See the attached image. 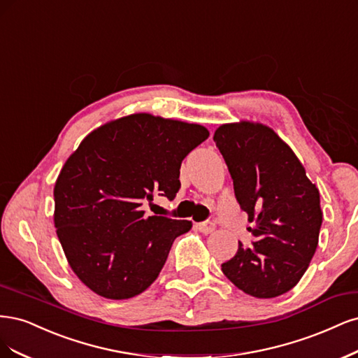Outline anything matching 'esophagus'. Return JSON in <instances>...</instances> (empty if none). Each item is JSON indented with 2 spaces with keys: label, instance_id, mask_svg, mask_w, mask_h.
I'll return each instance as SVG.
<instances>
[{
  "label": "esophagus",
  "instance_id": "1",
  "mask_svg": "<svg viewBox=\"0 0 358 358\" xmlns=\"http://www.w3.org/2000/svg\"><path fill=\"white\" fill-rule=\"evenodd\" d=\"M196 227H198L199 232H202V234H211L213 230L215 229V224L211 223V222H203V223L196 224Z\"/></svg>",
  "mask_w": 358,
  "mask_h": 358
}]
</instances>
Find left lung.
I'll return each instance as SVG.
<instances>
[{
    "mask_svg": "<svg viewBox=\"0 0 358 358\" xmlns=\"http://www.w3.org/2000/svg\"><path fill=\"white\" fill-rule=\"evenodd\" d=\"M215 145L234 180L236 201L248 214L252 247L239 242L222 271L239 290L259 299L281 296L299 282L318 245L320 192L281 138L260 123L222 124Z\"/></svg>",
    "mask_w": 358,
    "mask_h": 358,
    "instance_id": "left-lung-1",
    "label": "left lung"
}]
</instances>
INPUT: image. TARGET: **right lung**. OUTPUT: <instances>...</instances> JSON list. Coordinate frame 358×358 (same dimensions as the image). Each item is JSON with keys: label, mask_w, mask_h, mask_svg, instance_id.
Wrapping results in <instances>:
<instances>
[{"label": "right lung", "mask_w": 358, "mask_h": 358, "mask_svg": "<svg viewBox=\"0 0 358 358\" xmlns=\"http://www.w3.org/2000/svg\"><path fill=\"white\" fill-rule=\"evenodd\" d=\"M210 132L203 126L131 114L90 132L55 184V227L71 269L96 294L143 293L162 271L189 220L145 217L155 194L180 190V168Z\"/></svg>", "instance_id": "obj_1"}]
</instances>
